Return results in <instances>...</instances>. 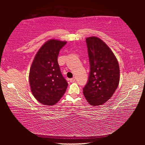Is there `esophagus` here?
Instances as JSON below:
<instances>
[{
  "mask_svg": "<svg viewBox=\"0 0 145 145\" xmlns=\"http://www.w3.org/2000/svg\"><path fill=\"white\" fill-rule=\"evenodd\" d=\"M75 80V77H73V78H70V81L71 82H74Z\"/></svg>",
  "mask_w": 145,
  "mask_h": 145,
  "instance_id": "obj_1",
  "label": "esophagus"
}]
</instances>
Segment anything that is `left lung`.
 Here are the masks:
<instances>
[{
  "label": "left lung",
  "mask_w": 145,
  "mask_h": 145,
  "mask_svg": "<svg viewBox=\"0 0 145 145\" xmlns=\"http://www.w3.org/2000/svg\"><path fill=\"white\" fill-rule=\"evenodd\" d=\"M89 73L83 94L91 105L104 104L111 98L120 82L118 62L113 52L100 38L86 39Z\"/></svg>",
  "instance_id": "obj_1"
}]
</instances>
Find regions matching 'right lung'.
Instances as JSON below:
<instances>
[{
	"label": "right lung",
	"instance_id": "1",
	"mask_svg": "<svg viewBox=\"0 0 145 145\" xmlns=\"http://www.w3.org/2000/svg\"><path fill=\"white\" fill-rule=\"evenodd\" d=\"M67 42L56 40L46 41L36 54L29 72V84L35 99L41 104L52 105L61 99L68 82L57 62L59 51Z\"/></svg>",
	"mask_w": 145,
	"mask_h": 145
}]
</instances>
